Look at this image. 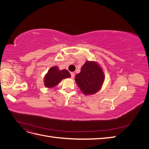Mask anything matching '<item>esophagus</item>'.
I'll return each mask as SVG.
<instances>
[{
  "label": "esophagus",
  "instance_id": "esophagus-1",
  "mask_svg": "<svg viewBox=\"0 0 149 149\" xmlns=\"http://www.w3.org/2000/svg\"><path fill=\"white\" fill-rule=\"evenodd\" d=\"M71 77L72 79L74 78V73H73V72H71Z\"/></svg>",
  "mask_w": 149,
  "mask_h": 149
}]
</instances>
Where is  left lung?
<instances>
[{
  "instance_id": "left-lung-1",
  "label": "left lung",
  "mask_w": 149,
  "mask_h": 149,
  "mask_svg": "<svg viewBox=\"0 0 149 149\" xmlns=\"http://www.w3.org/2000/svg\"><path fill=\"white\" fill-rule=\"evenodd\" d=\"M104 79V74L100 66L96 62L89 61L85 63L75 77L76 83L85 95L97 93L102 86Z\"/></svg>"
}]
</instances>
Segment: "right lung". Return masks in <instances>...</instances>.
<instances>
[{
	"mask_svg": "<svg viewBox=\"0 0 149 149\" xmlns=\"http://www.w3.org/2000/svg\"><path fill=\"white\" fill-rule=\"evenodd\" d=\"M71 77L70 72L66 70H60L55 66L51 68L45 76L44 83L47 88H53L59 84L63 79Z\"/></svg>",
	"mask_w": 149,
	"mask_h": 149,
	"instance_id": "1",
	"label": "right lung"
}]
</instances>
